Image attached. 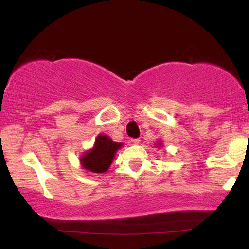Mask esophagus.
Here are the masks:
<instances>
[{
  "mask_svg": "<svg viewBox=\"0 0 249 249\" xmlns=\"http://www.w3.org/2000/svg\"><path fill=\"white\" fill-rule=\"evenodd\" d=\"M140 139L139 138H134V139H131V142H133V143H135V144H139L140 143Z\"/></svg>",
  "mask_w": 249,
  "mask_h": 249,
  "instance_id": "esophagus-1",
  "label": "esophagus"
}]
</instances>
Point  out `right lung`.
<instances>
[{
    "instance_id": "1",
    "label": "right lung",
    "mask_w": 249,
    "mask_h": 249,
    "mask_svg": "<svg viewBox=\"0 0 249 249\" xmlns=\"http://www.w3.org/2000/svg\"><path fill=\"white\" fill-rule=\"evenodd\" d=\"M121 146L122 143H116L107 136H98L93 149L81 158L83 168L95 173L106 172L112 162L115 152Z\"/></svg>"
}]
</instances>
